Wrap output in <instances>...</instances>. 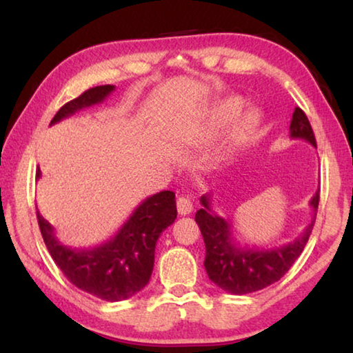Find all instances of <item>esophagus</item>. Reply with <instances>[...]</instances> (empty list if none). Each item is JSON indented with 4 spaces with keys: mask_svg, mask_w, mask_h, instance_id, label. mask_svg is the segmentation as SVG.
<instances>
[{
    "mask_svg": "<svg viewBox=\"0 0 353 353\" xmlns=\"http://www.w3.org/2000/svg\"><path fill=\"white\" fill-rule=\"evenodd\" d=\"M177 212H179V214H182V216H185V214H190L191 212H193V202H191L187 196H179Z\"/></svg>",
    "mask_w": 353,
    "mask_h": 353,
    "instance_id": "1",
    "label": "esophagus"
}]
</instances>
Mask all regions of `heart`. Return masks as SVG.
<instances>
[{
	"instance_id": "heart-1",
	"label": "heart",
	"mask_w": 353,
	"mask_h": 353,
	"mask_svg": "<svg viewBox=\"0 0 353 353\" xmlns=\"http://www.w3.org/2000/svg\"><path fill=\"white\" fill-rule=\"evenodd\" d=\"M241 104L243 101L240 98H229L218 104L210 118V129L213 132H218L219 129H223L236 115L238 110L241 109ZM259 113L252 109L238 115L229 134V151H234L238 146H241L249 139L250 134L254 132L255 128L259 126Z\"/></svg>"
}]
</instances>
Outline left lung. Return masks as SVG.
Returning <instances> with one entry per match:
<instances>
[{
  "mask_svg": "<svg viewBox=\"0 0 353 353\" xmlns=\"http://www.w3.org/2000/svg\"><path fill=\"white\" fill-rule=\"evenodd\" d=\"M291 139H301L316 148V139L308 118L302 109L296 107L290 124ZM202 208L196 212L201 234L205 243L204 266L208 279L230 294H248L266 288L282 279L302 254L312 234L316 212L319 205V190L310 201L313 218L302 235L294 241L274 249L241 248L232 238L230 224L214 213L210 207V194L201 198Z\"/></svg>",
  "mask_w": 353,
  "mask_h": 353,
  "instance_id": "1",
  "label": "left lung"
}]
</instances>
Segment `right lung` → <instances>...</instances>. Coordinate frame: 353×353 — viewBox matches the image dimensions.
<instances>
[{
    "label": "right lung",
    "mask_w": 353,
    "mask_h": 353,
    "mask_svg": "<svg viewBox=\"0 0 353 353\" xmlns=\"http://www.w3.org/2000/svg\"><path fill=\"white\" fill-rule=\"evenodd\" d=\"M113 90L115 85H99L83 92L62 105L51 124L103 103ZM40 174L37 170V179ZM176 216V194L160 191L143 201L109 241L92 249H76L59 241L54 227L37 210L41 236L65 277L79 290L107 302L124 301L145 288L152 274L155 243Z\"/></svg>",
    "instance_id": "add662e5"
}]
</instances>
